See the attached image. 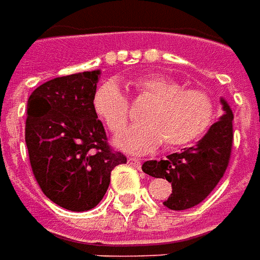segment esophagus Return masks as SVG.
<instances>
[{"label": "esophagus", "mask_w": 260, "mask_h": 260, "mask_svg": "<svg viewBox=\"0 0 260 260\" xmlns=\"http://www.w3.org/2000/svg\"><path fill=\"white\" fill-rule=\"evenodd\" d=\"M128 164H130L132 167H134V168H141V161H140V159H136V158H128Z\"/></svg>", "instance_id": "obj_1"}]
</instances>
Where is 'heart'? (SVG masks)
<instances>
[{"instance_id": "b5f03b06", "label": "heart", "mask_w": 260, "mask_h": 260, "mask_svg": "<svg viewBox=\"0 0 260 260\" xmlns=\"http://www.w3.org/2000/svg\"><path fill=\"white\" fill-rule=\"evenodd\" d=\"M141 93L155 99L143 116L115 140V144L128 154L151 152L165 141L168 147H179L200 139L215 119L214 99L199 89H183L176 81L161 75L145 77L137 82ZM98 116L113 133L124 128L128 120V102L115 80L99 86L93 95Z\"/></svg>"}]
</instances>
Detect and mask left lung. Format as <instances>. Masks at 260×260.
I'll return each instance as SVG.
<instances>
[{
	"label": "left lung",
	"instance_id": "obj_1",
	"mask_svg": "<svg viewBox=\"0 0 260 260\" xmlns=\"http://www.w3.org/2000/svg\"><path fill=\"white\" fill-rule=\"evenodd\" d=\"M222 115L196 144L159 161H147L143 171L171 182L172 193L164 206L186 210L198 206L220 182L228 167L233 147V110L221 98Z\"/></svg>",
	"mask_w": 260,
	"mask_h": 260
}]
</instances>
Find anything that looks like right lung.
I'll return each instance as SVG.
<instances>
[{"label":"right lung","mask_w":260,"mask_h":260,"mask_svg":"<svg viewBox=\"0 0 260 260\" xmlns=\"http://www.w3.org/2000/svg\"><path fill=\"white\" fill-rule=\"evenodd\" d=\"M101 74L53 78L27 99L25 141L33 175L53 203L71 211L93 209L109 187L112 169L127 162L110 150L93 108Z\"/></svg>","instance_id":"right-lung-1"}]
</instances>
